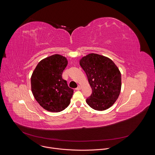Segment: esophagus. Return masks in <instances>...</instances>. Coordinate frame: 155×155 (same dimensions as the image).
<instances>
[{
  "label": "esophagus",
  "mask_w": 155,
  "mask_h": 155,
  "mask_svg": "<svg viewBox=\"0 0 155 155\" xmlns=\"http://www.w3.org/2000/svg\"><path fill=\"white\" fill-rule=\"evenodd\" d=\"M81 90V86H78V87L77 88H75V90Z\"/></svg>",
  "instance_id": "obj_1"
}]
</instances>
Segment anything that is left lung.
Returning a JSON list of instances; mask_svg holds the SVG:
<instances>
[{"label":"left lung","instance_id":"left-lung-1","mask_svg":"<svg viewBox=\"0 0 155 155\" xmlns=\"http://www.w3.org/2000/svg\"><path fill=\"white\" fill-rule=\"evenodd\" d=\"M92 88L86 103L92 108L102 111L111 107L118 99L121 87V73L115 63L97 54H89L80 61Z\"/></svg>","mask_w":155,"mask_h":155}]
</instances>
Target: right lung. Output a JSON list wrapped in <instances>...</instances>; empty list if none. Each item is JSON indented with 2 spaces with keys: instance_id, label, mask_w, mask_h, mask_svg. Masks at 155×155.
Instances as JSON below:
<instances>
[{
  "instance_id": "1",
  "label": "right lung",
  "mask_w": 155,
  "mask_h": 155,
  "mask_svg": "<svg viewBox=\"0 0 155 155\" xmlns=\"http://www.w3.org/2000/svg\"><path fill=\"white\" fill-rule=\"evenodd\" d=\"M68 60L54 54L40 61L31 77V89L37 102L45 110L59 112L69 105L74 94L62 74Z\"/></svg>"
}]
</instances>
